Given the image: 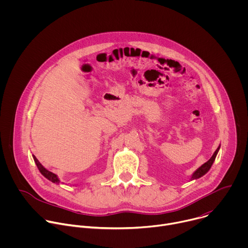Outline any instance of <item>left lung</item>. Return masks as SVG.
I'll return each mask as SVG.
<instances>
[{
  "mask_svg": "<svg viewBox=\"0 0 248 248\" xmlns=\"http://www.w3.org/2000/svg\"><path fill=\"white\" fill-rule=\"evenodd\" d=\"M219 149H220V146L217 148V150L215 151V153L213 154V156H212L206 163H204L200 168H198V169L194 171V173L192 174V178H191L192 180H196V179L200 178V176L204 175V174L210 170L211 166L213 165V163H214V161H215V158H216V156H217V154H218Z\"/></svg>",
  "mask_w": 248,
  "mask_h": 248,
  "instance_id": "1",
  "label": "left lung"
}]
</instances>
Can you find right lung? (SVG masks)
Returning <instances> with one entry per match:
<instances>
[{"mask_svg":"<svg viewBox=\"0 0 248 248\" xmlns=\"http://www.w3.org/2000/svg\"><path fill=\"white\" fill-rule=\"evenodd\" d=\"M33 159H34L35 163H36V165H37V167H38L40 172L45 176L46 179H48L49 181H51V182L54 183V184H60V180L58 179L57 174H55V173H53L52 171H49L48 170H46V169L40 164V162L37 160V158L35 157L34 155H33Z\"/></svg>","mask_w":248,"mask_h":248,"instance_id":"add662e5","label":"right lung"}]
</instances>
